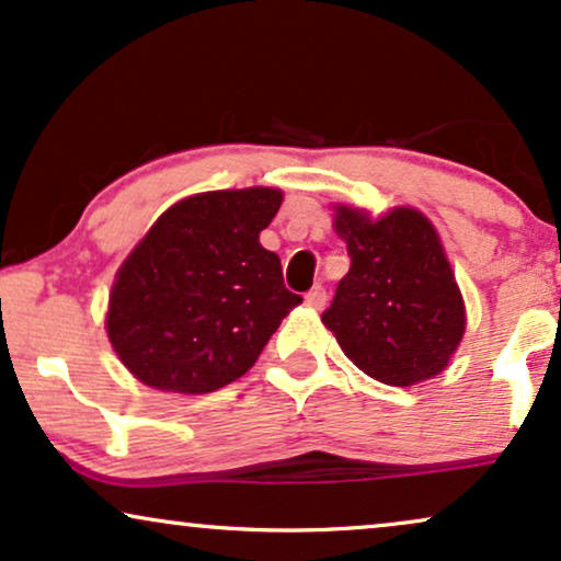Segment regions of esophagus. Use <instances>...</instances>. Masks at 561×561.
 <instances>
[{"label":"esophagus","mask_w":561,"mask_h":561,"mask_svg":"<svg viewBox=\"0 0 561 561\" xmlns=\"http://www.w3.org/2000/svg\"><path fill=\"white\" fill-rule=\"evenodd\" d=\"M325 297H329V295H325V289H323L321 285H316L313 289H310V293H308V295H305V302H308V305H310V308L321 310V308H323V305H325Z\"/></svg>","instance_id":"1"}]
</instances>
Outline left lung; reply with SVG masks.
I'll return each mask as SVG.
<instances>
[{
	"mask_svg": "<svg viewBox=\"0 0 561 561\" xmlns=\"http://www.w3.org/2000/svg\"><path fill=\"white\" fill-rule=\"evenodd\" d=\"M333 230L352 264L321 316L346 357L386 386H414L448 367L466 308L437 230L422 211L373 219L336 204Z\"/></svg>",
	"mask_w": 561,
	"mask_h": 561,
	"instance_id": "8db88e82",
	"label": "left lung"
}]
</instances>
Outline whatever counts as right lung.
I'll return each mask as SVG.
<instances>
[{"label": "right lung", "mask_w": 561, "mask_h": 561, "mask_svg": "<svg viewBox=\"0 0 561 561\" xmlns=\"http://www.w3.org/2000/svg\"><path fill=\"white\" fill-rule=\"evenodd\" d=\"M279 188L207 191L162 211L116 272L105 331L134 378L211 393L251 370L300 295L259 243Z\"/></svg>", "instance_id": "right-lung-1"}]
</instances>
